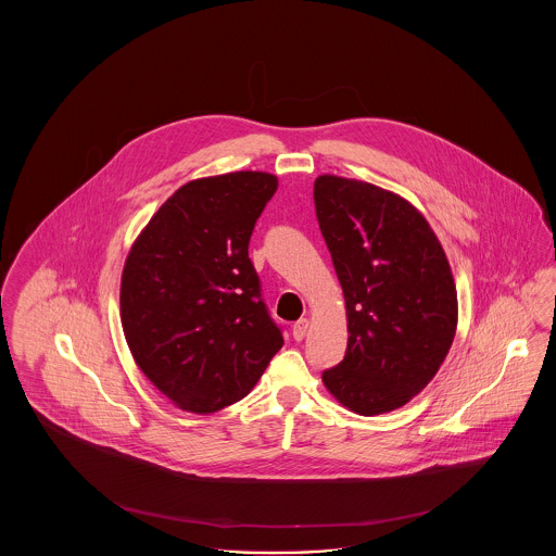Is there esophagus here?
<instances>
[{"label": "esophagus", "mask_w": 556, "mask_h": 556, "mask_svg": "<svg viewBox=\"0 0 556 556\" xmlns=\"http://www.w3.org/2000/svg\"><path fill=\"white\" fill-rule=\"evenodd\" d=\"M306 331H308V318H300V320H295L293 327H291V336H293L295 342H302L304 336H306Z\"/></svg>", "instance_id": "obj_1"}]
</instances>
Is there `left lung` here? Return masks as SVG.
Masks as SVG:
<instances>
[{
	"mask_svg": "<svg viewBox=\"0 0 556 556\" xmlns=\"http://www.w3.org/2000/svg\"><path fill=\"white\" fill-rule=\"evenodd\" d=\"M318 227L344 290V361L323 370L325 388L372 417L417 396L456 333V288L424 214L396 193L323 175Z\"/></svg>",
	"mask_w": 556,
	"mask_h": 556,
	"instance_id": "8db88e82",
	"label": "left lung"
}]
</instances>
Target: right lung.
<instances>
[{
  "label": "right lung",
  "mask_w": 556,
  "mask_h": 556,
  "mask_svg": "<svg viewBox=\"0 0 556 556\" xmlns=\"http://www.w3.org/2000/svg\"><path fill=\"white\" fill-rule=\"evenodd\" d=\"M277 177L239 170L189 181L132 243L121 318L143 375L191 413L245 396L281 350L248 245Z\"/></svg>",
  "instance_id": "add662e5"
}]
</instances>
